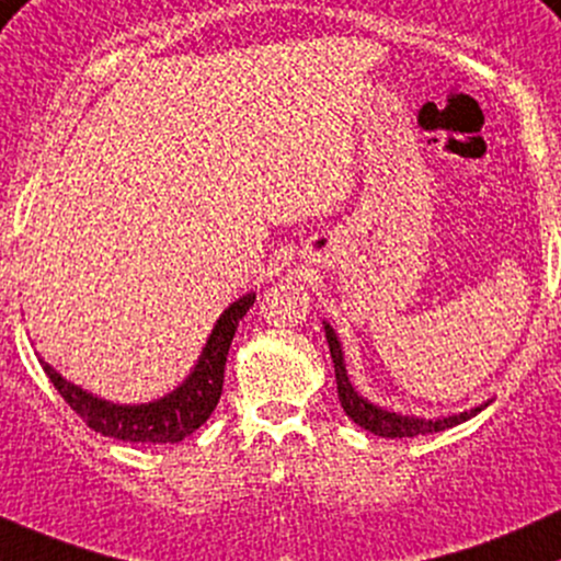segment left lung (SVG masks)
<instances>
[{"mask_svg":"<svg viewBox=\"0 0 561 561\" xmlns=\"http://www.w3.org/2000/svg\"><path fill=\"white\" fill-rule=\"evenodd\" d=\"M324 324V337H328L330 346V356L332 365H335V380H337V399H341V408L356 426H362L365 431H370L375 436H386V439H402V436H421V434H434V431H445L458 426V423L469 421V417L477 415L488 408L490 402L479 404V408L463 410L458 415H447V417H415V415H402V412H391L386 408H378L373 404L370 399L362 397L359 391L354 389L351 383L348 373H346V362H343V348L341 341H337L335 330L330 328L328 322Z\"/></svg>","mask_w":561,"mask_h":561,"instance_id":"obj_1","label":"left lung"}]
</instances>
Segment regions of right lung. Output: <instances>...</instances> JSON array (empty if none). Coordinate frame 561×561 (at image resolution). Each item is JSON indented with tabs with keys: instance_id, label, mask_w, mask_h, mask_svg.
Listing matches in <instances>:
<instances>
[{
	"instance_id": "add662e5",
	"label": "right lung",
	"mask_w": 561,
	"mask_h": 561,
	"mask_svg": "<svg viewBox=\"0 0 561 561\" xmlns=\"http://www.w3.org/2000/svg\"><path fill=\"white\" fill-rule=\"evenodd\" d=\"M252 304H255V293L233 300L215 322L210 337H207L205 348H202L196 365L191 367L186 380L170 393H164V397L153 399V402H108V399L95 397V393L84 391L82 386L66 380L45 359L39 362L50 383L66 399V404L98 434L114 436V439L122 442H135V445H175V442L194 434L213 415L220 391H224L226 356H229L233 332H237L239 319L250 311Z\"/></svg>"
}]
</instances>
